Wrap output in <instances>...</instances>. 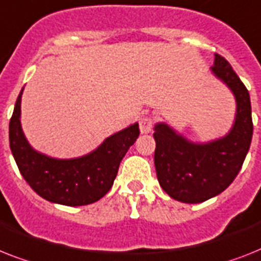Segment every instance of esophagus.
<instances>
[{"instance_id": "obj_1", "label": "esophagus", "mask_w": 261, "mask_h": 261, "mask_svg": "<svg viewBox=\"0 0 261 261\" xmlns=\"http://www.w3.org/2000/svg\"><path fill=\"white\" fill-rule=\"evenodd\" d=\"M139 130L141 134H149L152 130V119L150 116H143L139 119Z\"/></svg>"}]
</instances>
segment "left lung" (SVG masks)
<instances>
[{
    "instance_id": "left-lung-1",
    "label": "left lung",
    "mask_w": 261,
    "mask_h": 261,
    "mask_svg": "<svg viewBox=\"0 0 261 261\" xmlns=\"http://www.w3.org/2000/svg\"><path fill=\"white\" fill-rule=\"evenodd\" d=\"M212 75L233 94V124L225 135L207 142H193L165 122L154 124L156 178L174 200L200 204L219 196L239 174L253 133L249 92L230 64L215 54Z\"/></svg>"
}]
</instances>
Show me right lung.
<instances>
[{
	"label": "right lung",
	"instance_id": "right-lung-1",
	"mask_svg": "<svg viewBox=\"0 0 261 261\" xmlns=\"http://www.w3.org/2000/svg\"><path fill=\"white\" fill-rule=\"evenodd\" d=\"M9 123L10 150L18 170L44 200L67 206L96 202L112 188L120 161L139 135L138 123L110 135L92 151L76 158H55L35 150L21 126V97Z\"/></svg>",
	"mask_w": 261,
	"mask_h": 261
}]
</instances>
